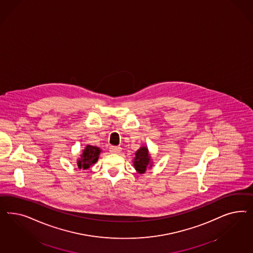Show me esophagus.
I'll return each instance as SVG.
<instances>
[{"instance_id": "34e87169", "label": "esophagus", "mask_w": 253, "mask_h": 253, "mask_svg": "<svg viewBox=\"0 0 253 253\" xmlns=\"http://www.w3.org/2000/svg\"><path fill=\"white\" fill-rule=\"evenodd\" d=\"M109 151L111 152V153L113 154H119L121 151H122V148L120 147V146H110L109 147Z\"/></svg>"}]
</instances>
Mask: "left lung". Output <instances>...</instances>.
<instances>
[{"label": "left lung", "instance_id": "left-lung-1", "mask_svg": "<svg viewBox=\"0 0 253 253\" xmlns=\"http://www.w3.org/2000/svg\"><path fill=\"white\" fill-rule=\"evenodd\" d=\"M133 166L139 173H145L147 169L152 167L150 155L146 146H142L135 152Z\"/></svg>", "mask_w": 253, "mask_h": 253}]
</instances>
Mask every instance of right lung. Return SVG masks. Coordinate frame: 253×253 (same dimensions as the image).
Here are the masks:
<instances>
[{
	"label": "right lung",
	"mask_w": 253,
	"mask_h": 253,
	"mask_svg": "<svg viewBox=\"0 0 253 253\" xmlns=\"http://www.w3.org/2000/svg\"><path fill=\"white\" fill-rule=\"evenodd\" d=\"M100 152H101V149L98 146H90V145L86 146L82 152L81 158L77 161L79 169H87L90 168L96 161H98Z\"/></svg>",
	"instance_id": "obj_1"
}]
</instances>
